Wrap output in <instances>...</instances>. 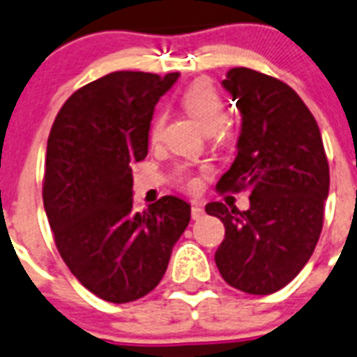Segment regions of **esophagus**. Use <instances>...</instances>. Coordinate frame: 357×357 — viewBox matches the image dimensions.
<instances>
[{
    "instance_id": "1",
    "label": "esophagus",
    "mask_w": 357,
    "mask_h": 357,
    "mask_svg": "<svg viewBox=\"0 0 357 357\" xmlns=\"http://www.w3.org/2000/svg\"><path fill=\"white\" fill-rule=\"evenodd\" d=\"M203 215H204V210H203V206H201V203L194 201V203H192V219H194V221H197V219H201Z\"/></svg>"
}]
</instances>
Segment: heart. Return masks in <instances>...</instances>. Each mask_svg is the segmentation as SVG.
<instances>
[{"label":"heart","instance_id":"obj_1","mask_svg":"<svg viewBox=\"0 0 357 357\" xmlns=\"http://www.w3.org/2000/svg\"><path fill=\"white\" fill-rule=\"evenodd\" d=\"M181 104L185 111L203 127L204 131H213L219 142L228 144L235 138L234 126L226 120L225 98H222L221 93L217 91L212 82L197 80L192 86H188L181 95ZM163 126H165V113L160 111L154 116L153 126H151V138L153 140H160ZM178 183L187 190H196L199 187V178L188 167H179Z\"/></svg>","mask_w":357,"mask_h":357}]
</instances>
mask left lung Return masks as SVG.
Segmentation results:
<instances>
[{"label":"left lung","mask_w":357,"mask_h":357,"mask_svg":"<svg viewBox=\"0 0 357 357\" xmlns=\"http://www.w3.org/2000/svg\"><path fill=\"white\" fill-rule=\"evenodd\" d=\"M243 114L237 158L217 192L250 190V208L213 201L206 213L225 225L215 264L226 284L271 294L311 259L324 226L328 161L320 129L293 88L260 71L234 68L222 80Z\"/></svg>","instance_id":"1"}]
</instances>
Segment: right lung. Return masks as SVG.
<instances>
[{"label":"right lung","mask_w":357,"mask_h":357,"mask_svg":"<svg viewBox=\"0 0 357 357\" xmlns=\"http://www.w3.org/2000/svg\"><path fill=\"white\" fill-rule=\"evenodd\" d=\"M179 73L113 71L61 107L46 147L43 203L73 277L111 303L154 289L190 221V204L163 196L132 208V170L149 151L154 105Z\"/></svg>","instance_id":"1"}]
</instances>
